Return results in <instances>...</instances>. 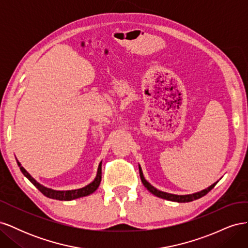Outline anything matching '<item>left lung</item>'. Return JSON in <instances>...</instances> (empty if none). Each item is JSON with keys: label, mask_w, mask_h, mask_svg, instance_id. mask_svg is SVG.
I'll list each match as a JSON object with an SVG mask.
<instances>
[{"label": "left lung", "mask_w": 248, "mask_h": 248, "mask_svg": "<svg viewBox=\"0 0 248 248\" xmlns=\"http://www.w3.org/2000/svg\"><path fill=\"white\" fill-rule=\"evenodd\" d=\"M139 170H140V180L142 184H144V186L146 187V188L153 193L154 196L158 197V198H161V199H164V200H168V201H171V202H191V201H194V200H198L202 197L206 196V194L211 190L213 187L217 184V182H215L214 184H212L211 186H209L208 188L202 190V191H199V192H196V193H192V194H185V196H178V194H172V193H168V192H164V191H160L158 189H156L154 186H152L151 184H150L147 180L145 179L144 175H142V171H141V169L140 167L139 166Z\"/></svg>", "instance_id": "8db88e82"}]
</instances>
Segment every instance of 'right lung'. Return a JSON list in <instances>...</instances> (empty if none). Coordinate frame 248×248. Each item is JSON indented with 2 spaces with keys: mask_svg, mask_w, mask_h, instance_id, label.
<instances>
[{
  "mask_svg": "<svg viewBox=\"0 0 248 248\" xmlns=\"http://www.w3.org/2000/svg\"><path fill=\"white\" fill-rule=\"evenodd\" d=\"M16 161H17V159H16ZM17 164H18V167H19L22 174H24L25 177H27L30 180V182H31L37 189H38L41 193H43L46 197H47L49 199H54V200L71 201L74 199H78V198L89 196V194L93 193L97 188H98V186L101 182V162L98 166V170H97V175H96V178L94 179V181L90 183L89 185L82 187V188L73 189V190H54L51 188H47V187L43 186L37 182L36 180L20 166V163L18 161H17Z\"/></svg>",
  "mask_w": 248,
  "mask_h": 248,
  "instance_id": "right-lung-1",
  "label": "right lung"
}]
</instances>
